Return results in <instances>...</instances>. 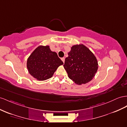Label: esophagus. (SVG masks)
<instances>
[{"mask_svg": "<svg viewBox=\"0 0 127 127\" xmlns=\"http://www.w3.org/2000/svg\"><path fill=\"white\" fill-rule=\"evenodd\" d=\"M64 60H65V58H61V60L63 61L64 63Z\"/></svg>", "mask_w": 127, "mask_h": 127, "instance_id": "esophagus-1", "label": "esophagus"}]
</instances>
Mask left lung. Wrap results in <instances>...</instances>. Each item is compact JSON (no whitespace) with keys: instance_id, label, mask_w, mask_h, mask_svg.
I'll use <instances>...</instances> for the list:
<instances>
[{"instance_id":"8db88e82","label":"left lung","mask_w":127,"mask_h":127,"mask_svg":"<svg viewBox=\"0 0 127 127\" xmlns=\"http://www.w3.org/2000/svg\"><path fill=\"white\" fill-rule=\"evenodd\" d=\"M68 54L64 67L70 79L78 85L91 81L98 68L97 58L94 53L81 44L73 45Z\"/></svg>"}]
</instances>
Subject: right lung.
Here are the masks:
<instances>
[{
	"label": "right lung",
	"mask_w": 127,
	"mask_h": 127,
	"mask_svg": "<svg viewBox=\"0 0 127 127\" xmlns=\"http://www.w3.org/2000/svg\"><path fill=\"white\" fill-rule=\"evenodd\" d=\"M64 63L49 46L37 47L27 59V67L29 74L38 81L52 77L58 67Z\"/></svg>",
	"instance_id": "right-lung-1"
}]
</instances>
